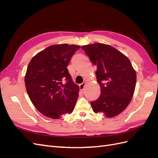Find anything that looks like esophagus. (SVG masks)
Segmentation results:
<instances>
[{"mask_svg":"<svg viewBox=\"0 0 158 158\" xmlns=\"http://www.w3.org/2000/svg\"><path fill=\"white\" fill-rule=\"evenodd\" d=\"M85 82H83L82 84H80V85H79L80 89L81 90H83V89H84V87H85Z\"/></svg>","mask_w":158,"mask_h":158,"instance_id":"34e87169","label":"esophagus"}]
</instances>
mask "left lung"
<instances>
[{
  "label": "left lung",
  "instance_id": "8db88e82",
  "mask_svg": "<svg viewBox=\"0 0 158 158\" xmlns=\"http://www.w3.org/2000/svg\"><path fill=\"white\" fill-rule=\"evenodd\" d=\"M82 49L98 68L95 73L101 94L91 102L93 111L107 118L118 115L130 103L135 89L136 73L130 60L106 44L96 43L82 46Z\"/></svg>",
  "mask_w": 158,
  "mask_h": 158
}]
</instances>
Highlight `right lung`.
Masks as SVG:
<instances>
[{"label": "right lung", "mask_w": 158, "mask_h": 158, "mask_svg": "<svg viewBox=\"0 0 158 158\" xmlns=\"http://www.w3.org/2000/svg\"><path fill=\"white\" fill-rule=\"evenodd\" d=\"M80 46L53 45L33 57L28 64L25 84L35 108L53 119L73 111L79 86L73 82L66 68Z\"/></svg>", "instance_id": "add662e5"}]
</instances>
